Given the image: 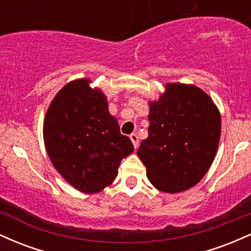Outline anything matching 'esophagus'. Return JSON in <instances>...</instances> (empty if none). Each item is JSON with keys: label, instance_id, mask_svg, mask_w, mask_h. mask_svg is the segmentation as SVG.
Instances as JSON below:
<instances>
[{"label": "esophagus", "instance_id": "obj_1", "mask_svg": "<svg viewBox=\"0 0 251 251\" xmlns=\"http://www.w3.org/2000/svg\"><path fill=\"white\" fill-rule=\"evenodd\" d=\"M130 140H131V142H133V145H134V148L136 149L137 147H139V137H137V135L136 134H131L130 136Z\"/></svg>", "mask_w": 251, "mask_h": 251}]
</instances>
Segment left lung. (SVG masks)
Returning a JSON list of instances; mask_svg holds the SVG:
<instances>
[{
	"instance_id": "8db88e82",
	"label": "left lung",
	"mask_w": 251,
	"mask_h": 251,
	"mask_svg": "<svg viewBox=\"0 0 251 251\" xmlns=\"http://www.w3.org/2000/svg\"><path fill=\"white\" fill-rule=\"evenodd\" d=\"M148 120L137 155L151 185L178 193L198 184L221 139V114L210 96L194 85L167 84L159 100L149 103Z\"/></svg>"
}]
</instances>
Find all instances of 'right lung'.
I'll return each instance as SVG.
<instances>
[{
	"mask_svg": "<svg viewBox=\"0 0 251 251\" xmlns=\"http://www.w3.org/2000/svg\"><path fill=\"white\" fill-rule=\"evenodd\" d=\"M89 83L70 81L58 92L45 116L44 141L60 176L80 192L96 193L116 179L134 146L121 134L103 92Z\"/></svg>",
	"mask_w": 251,
	"mask_h": 251,
	"instance_id": "right-lung-1",
	"label": "right lung"
}]
</instances>
